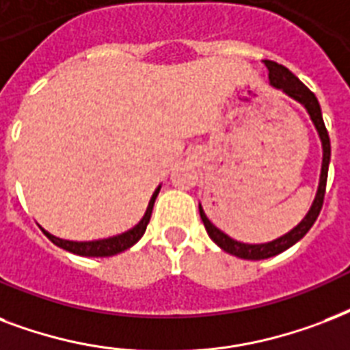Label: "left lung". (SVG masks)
<instances>
[{"label": "left lung", "instance_id": "1", "mask_svg": "<svg viewBox=\"0 0 350 350\" xmlns=\"http://www.w3.org/2000/svg\"><path fill=\"white\" fill-rule=\"evenodd\" d=\"M265 65L268 69V78H270V83L273 88L283 89L288 96L296 98L297 102H301L305 107H307L308 115L312 118L314 126L318 129L319 138H321V144H323V164H321V177H319V188L318 195L314 199L312 208L308 210L307 217L303 219L301 223L297 224L296 228L288 232L283 237L272 241V243H265V245H245V243H239V241H234L232 237H228L226 234H223L217 226H213L210 223V219L206 217L202 208L199 206L200 219L204 223V228L208 232V235L212 237V241L215 245H219L224 252H228L232 256H237L241 259H268V257H273L285 252L286 248H291L292 245H296L297 241L303 239L307 232L312 228V224L316 223L319 212H321V206H323L325 199V188H327V175H329V162H330V138L329 133H327V127H325L323 116H321V109H319V102L316 98V94L310 91V89L305 85V83L299 80L297 77H294L285 65L278 64V62H272V59H265Z\"/></svg>", "mask_w": 350, "mask_h": 350}]
</instances>
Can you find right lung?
Masks as SVG:
<instances>
[{
    "label": "right lung",
    "mask_w": 350,
    "mask_h": 350,
    "mask_svg": "<svg viewBox=\"0 0 350 350\" xmlns=\"http://www.w3.org/2000/svg\"><path fill=\"white\" fill-rule=\"evenodd\" d=\"M159 189L161 188H157V191L153 193V197H151L150 204H148V210H146L142 221H140L135 228L126 232V234L116 235V237H109V239L89 241V243L64 241V239H59V237H54V235H51L49 232H45V230H43V234L47 235L49 239L53 241L56 246H59V248H64V250L67 252H72V254H77V256L109 257V256H115V254H120V252L127 250L129 246L135 245V243L144 235L146 228H148V223H150V219H151V212H153V204H155L157 195H159Z\"/></svg>",
    "instance_id": "right-lung-1"
}]
</instances>
